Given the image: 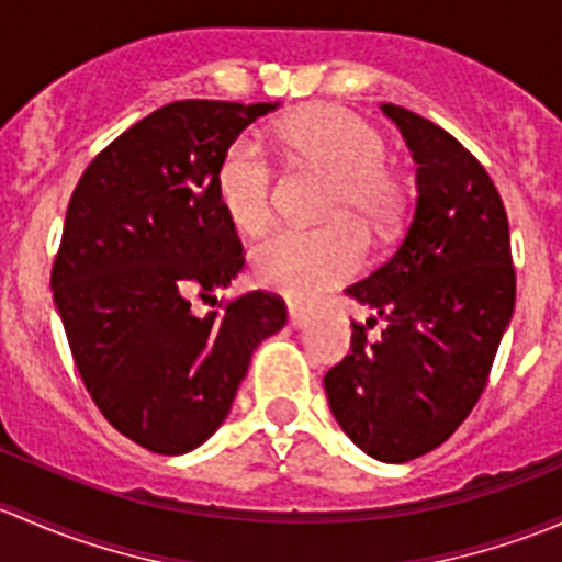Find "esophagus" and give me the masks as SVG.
<instances>
[{
    "label": "esophagus",
    "mask_w": 562,
    "mask_h": 562,
    "mask_svg": "<svg viewBox=\"0 0 562 562\" xmlns=\"http://www.w3.org/2000/svg\"><path fill=\"white\" fill-rule=\"evenodd\" d=\"M288 317H291V326H293V328H302L304 323L310 321L307 310H304V307H296V304H291V307H288Z\"/></svg>",
    "instance_id": "1"
}]
</instances>
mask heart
I'll return each instance as SVG.
<instances>
[{
    "mask_svg": "<svg viewBox=\"0 0 562 562\" xmlns=\"http://www.w3.org/2000/svg\"><path fill=\"white\" fill-rule=\"evenodd\" d=\"M288 160L331 176L326 214L353 217L386 231L402 212V181L386 168V138L356 113L317 105L277 124ZM225 217L241 234L258 236L274 217V168L258 140L236 138L214 176ZM367 255L364 234L350 220L323 228H285L252 252V277L291 302H310L348 280Z\"/></svg>",
    "mask_w": 562,
    "mask_h": 562,
    "instance_id": "b5f03b06",
    "label": "heart"
}]
</instances>
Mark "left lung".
Segmentation results:
<instances>
[{
  "mask_svg": "<svg viewBox=\"0 0 562 562\" xmlns=\"http://www.w3.org/2000/svg\"><path fill=\"white\" fill-rule=\"evenodd\" d=\"M416 160L405 239L370 277L345 288L375 310L350 323V353L326 372L342 432L381 462L438 449L468 418L514 315L517 274L506 206L490 173L429 119L383 103ZM378 316L387 328L366 331Z\"/></svg>",
  "mask_w": 562,
  "mask_h": 562,
  "instance_id": "8db88e82",
  "label": "left lung"
}]
</instances>
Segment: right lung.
I'll return each mask as SVG.
<instances>
[{
	"label": "right lung",
	"instance_id": "obj_1",
	"mask_svg": "<svg viewBox=\"0 0 562 562\" xmlns=\"http://www.w3.org/2000/svg\"><path fill=\"white\" fill-rule=\"evenodd\" d=\"M280 103L179 100L124 130L83 171L50 271L83 386L113 429L187 454L228 416L252 350L285 302L252 291L206 315L245 266L214 176L225 149Z\"/></svg>",
	"mask_w": 562,
	"mask_h": 562
}]
</instances>
